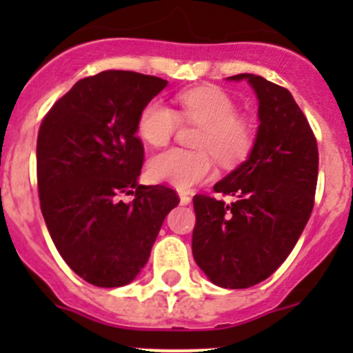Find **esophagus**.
I'll list each match as a JSON object with an SVG mask.
<instances>
[{
    "label": "esophagus",
    "instance_id": "34e87169",
    "mask_svg": "<svg viewBox=\"0 0 353 353\" xmlns=\"http://www.w3.org/2000/svg\"><path fill=\"white\" fill-rule=\"evenodd\" d=\"M179 199H181V205H190V203H191L190 194L183 193V191H181V193H179Z\"/></svg>",
    "mask_w": 353,
    "mask_h": 353
}]
</instances>
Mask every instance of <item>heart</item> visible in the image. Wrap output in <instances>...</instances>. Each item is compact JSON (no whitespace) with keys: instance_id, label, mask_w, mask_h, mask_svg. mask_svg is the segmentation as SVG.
Segmentation results:
<instances>
[{"instance_id":"heart-1","label":"heart","mask_w":353,"mask_h":353,"mask_svg":"<svg viewBox=\"0 0 353 353\" xmlns=\"http://www.w3.org/2000/svg\"><path fill=\"white\" fill-rule=\"evenodd\" d=\"M181 117L201 126L196 138L199 152L172 148L155 155L148 162V174L159 183L177 190H190L215 174L216 157L223 165H236L251 154L254 128L248 117L237 114V104L225 90L212 85L194 87L177 95ZM179 128L176 110L154 99L138 116V134L152 147H163Z\"/></svg>"}]
</instances>
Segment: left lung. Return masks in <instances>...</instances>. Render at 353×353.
Listing matches in <instances>:
<instances>
[{
  "label": "left lung",
  "instance_id": "left-lung-1",
  "mask_svg": "<svg viewBox=\"0 0 353 353\" xmlns=\"http://www.w3.org/2000/svg\"><path fill=\"white\" fill-rule=\"evenodd\" d=\"M259 101V128L251 155L215 193L193 198L196 225L193 256L215 285L248 288L279 270L297 244L314 206L318 143L287 88L263 77L241 73Z\"/></svg>",
  "mask_w": 353,
  "mask_h": 353
}]
</instances>
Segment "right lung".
Here are the masks:
<instances>
[{
    "instance_id": "right-lung-1",
    "label": "right lung",
    "mask_w": 353,
    "mask_h": 353,
    "mask_svg": "<svg viewBox=\"0 0 353 353\" xmlns=\"http://www.w3.org/2000/svg\"><path fill=\"white\" fill-rule=\"evenodd\" d=\"M167 80L108 70L78 80L42 119L37 137L41 212L66 265L95 287L130 283L150 258L179 196L141 186L140 110ZM133 194L124 203L119 198Z\"/></svg>"
}]
</instances>
